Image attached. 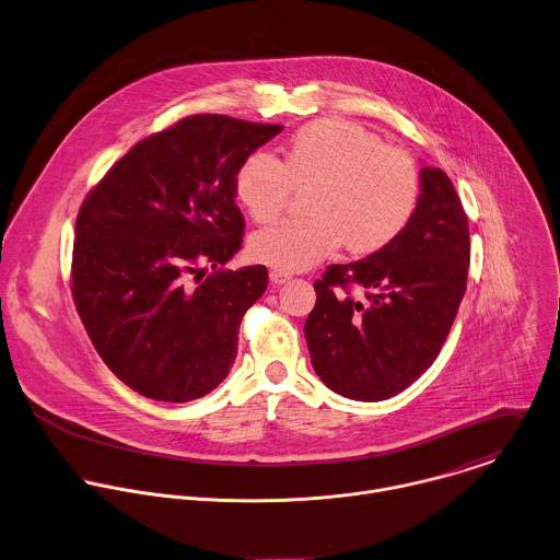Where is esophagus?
Returning a JSON list of instances; mask_svg holds the SVG:
<instances>
[{"label":"esophagus","instance_id":"1","mask_svg":"<svg viewBox=\"0 0 560 560\" xmlns=\"http://www.w3.org/2000/svg\"><path fill=\"white\" fill-rule=\"evenodd\" d=\"M290 279H292V275H290V272H283V270H270V281H272L275 285H281V283L290 281Z\"/></svg>","mask_w":560,"mask_h":560}]
</instances>
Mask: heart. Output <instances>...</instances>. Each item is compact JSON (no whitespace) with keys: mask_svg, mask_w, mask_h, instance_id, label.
<instances>
[{"mask_svg":"<svg viewBox=\"0 0 560 560\" xmlns=\"http://www.w3.org/2000/svg\"><path fill=\"white\" fill-rule=\"evenodd\" d=\"M307 186L310 215L257 231L250 240L257 261L296 272L331 257L342 242L353 255L377 253L408 229L421 200L415 159L342 117L301 126L281 161L253 152L235 172V198L261 224L279 218L294 189Z\"/></svg>","mask_w":560,"mask_h":560,"instance_id":"b5f03b06","label":"heart"}]
</instances>
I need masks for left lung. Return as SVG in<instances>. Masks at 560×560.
<instances>
[{
	"label": "left lung",
	"mask_w": 560,
	"mask_h": 560,
	"mask_svg": "<svg viewBox=\"0 0 560 560\" xmlns=\"http://www.w3.org/2000/svg\"><path fill=\"white\" fill-rule=\"evenodd\" d=\"M469 259L463 202L450 176L428 165L408 229L366 259L327 266L314 283L305 340L320 382L355 401L390 399L415 384L450 336Z\"/></svg>",
	"instance_id": "1"
}]
</instances>
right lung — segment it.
Segmentation results:
<instances>
[{
    "label": "right lung",
    "mask_w": 560,
    "mask_h": 560,
    "mask_svg": "<svg viewBox=\"0 0 560 560\" xmlns=\"http://www.w3.org/2000/svg\"><path fill=\"white\" fill-rule=\"evenodd\" d=\"M281 130L191 115L141 139L86 194L71 296L95 351L135 393L185 404L229 375L240 323L268 288L266 266L222 268L244 235L235 172Z\"/></svg>",
    "instance_id": "1"
}]
</instances>
